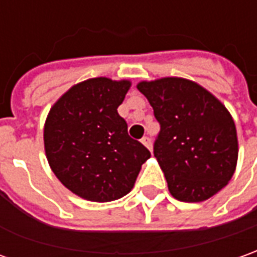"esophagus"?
I'll use <instances>...</instances> for the list:
<instances>
[{"instance_id": "34e87169", "label": "esophagus", "mask_w": 257, "mask_h": 257, "mask_svg": "<svg viewBox=\"0 0 257 257\" xmlns=\"http://www.w3.org/2000/svg\"><path fill=\"white\" fill-rule=\"evenodd\" d=\"M141 142H142L143 145H145V146H146V148H148V149L152 152V142H151V139H149L148 136H143L142 139H141Z\"/></svg>"}]
</instances>
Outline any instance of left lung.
<instances>
[{
    "label": "left lung",
    "instance_id": "obj_1",
    "mask_svg": "<svg viewBox=\"0 0 257 257\" xmlns=\"http://www.w3.org/2000/svg\"><path fill=\"white\" fill-rule=\"evenodd\" d=\"M160 123L155 158L170 194L201 202L229 183L238 163V135L232 115L214 94L183 77L141 81Z\"/></svg>",
    "mask_w": 257,
    "mask_h": 257
}]
</instances>
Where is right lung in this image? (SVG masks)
Returning a JSON list of instances; mask_svg holds the SVG:
<instances>
[{"label": "right lung", "instance_id": "add662e5", "mask_svg": "<svg viewBox=\"0 0 257 257\" xmlns=\"http://www.w3.org/2000/svg\"><path fill=\"white\" fill-rule=\"evenodd\" d=\"M129 80L95 77L70 87L43 128L49 166L73 194L92 202L122 198L135 186L151 152L128 135L118 114Z\"/></svg>", "mask_w": 257, "mask_h": 257}]
</instances>
